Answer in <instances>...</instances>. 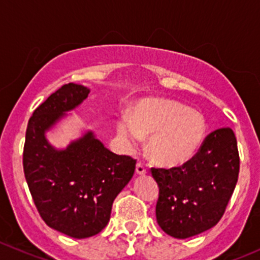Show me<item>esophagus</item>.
<instances>
[{
	"label": "esophagus",
	"instance_id": "esophagus-1",
	"mask_svg": "<svg viewBox=\"0 0 260 260\" xmlns=\"http://www.w3.org/2000/svg\"><path fill=\"white\" fill-rule=\"evenodd\" d=\"M146 173H147V171H146V168H145L144 164L137 163V166H136V174H137V176H145Z\"/></svg>",
	"mask_w": 260,
	"mask_h": 260
}]
</instances>
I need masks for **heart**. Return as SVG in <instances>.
<instances>
[{"instance_id": "obj_1", "label": "heart", "mask_w": 260, "mask_h": 260, "mask_svg": "<svg viewBox=\"0 0 260 260\" xmlns=\"http://www.w3.org/2000/svg\"><path fill=\"white\" fill-rule=\"evenodd\" d=\"M205 132L207 125L200 113L167 99L142 101L132 115L123 113L116 122L118 137L127 150H136L150 136V157L163 167L188 161L203 144Z\"/></svg>"}]
</instances>
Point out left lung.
Masks as SVG:
<instances>
[{
  "mask_svg": "<svg viewBox=\"0 0 260 260\" xmlns=\"http://www.w3.org/2000/svg\"><path fill=\"white\" fill-rule=\"evenodd\" d=\"M239 169L237 141L231 128L210 133L200 151L182 167L152 168L159 186L160 229L182 240L213 229L234 193Z\"/></svg>",
  "mask_w": 260,
  "mask_h": 260,
  "instance_id": "1",
  "label": "left lung"
}]
</instances>
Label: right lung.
<instances>
[{
  "instance_id": "obj_1",
  "label": "right lung",
  "mask_w": 260,
  "mask_h": 260,
  "mask_svg": "<svg viewBox=\"0 0 260 260\" xmlns=\"http://www.w3.org/2000/svg\"><path fill=\"white\" fill-rule=\"evenodd\" d=\"M89 88L69 83L53 92L29 119L23 166L26 183L46 224L67 236L87 239L110 220L118 193L135 173L131 156L106 149L93 131H82L65 147L53 146L47 132L81 106Z\"/></svg>"
}]
</instances>
